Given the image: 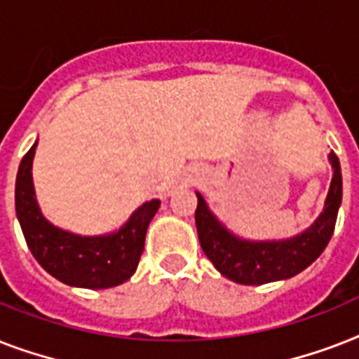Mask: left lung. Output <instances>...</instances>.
<instances>
[{
	"instance_id": "obj_1",
	"label": "left lung",
	"mask_w": 359,
	"mask_h": 359,
	"mask_svg": "<svg viewBox=\"0 0 359 359\" xmlns=\"http://www.w3.org/2000/svg\"><path fill=\"white\" fill-rule=\"evenodd\" d=\"M328 158L334 168V179L324 201V210L311 227L292 238L261 242L240 238L210 212L207 201L197 191V235L205 255L222 276L240 285H262L292 278L306 270L313 261H317L334 235L335 219L343 199L339 158L335 156L334 151L330 152Z\"/></svg>"
}]
</instances>
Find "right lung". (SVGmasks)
Returning a JSON list of instances; mask_svg holds the SVG:
<instances>
[{
	"label": "right lung",
	"instance_id": "obj_1",
	"mask_svg": "<svg viewBox=\"0 0 359 359\" xmlns=\"http://www.w3.org/2000/svg\"><path fill=\"white\" fill-rule=\"evenodd\" d=\"M35 145L25 152L16 175V216L39 264L61 283L81 289H109L124 283L135 272L145 245L147 227L160 201L143 203L126 224L102 236H80L52 225L42 216L33 188Z\"/></svg>",
	"mask_w": 359,
	"mask_h": 359
}]
</instances>
